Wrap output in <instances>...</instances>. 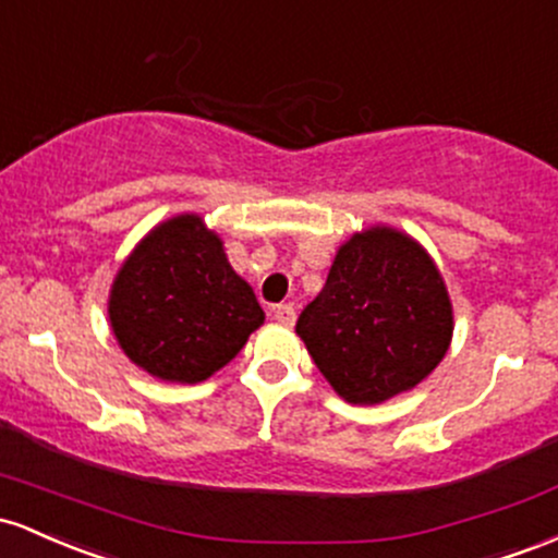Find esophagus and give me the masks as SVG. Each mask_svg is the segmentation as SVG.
<instances>
[{
    "mask_svg": "<svg viewBox=\"0 0 558 558\" xmlns=\"http://www.w3.org/2000/svg\"><path fill=\"white\" fill-rule=\"evenodd\" d=\"M274 318H277L279 324H284V327H292V324H295V308H292V305H277V308H274Z\"/></svg>",
    "mask_w": 558,
    "mask_h": 558,
    "instance_id": "esophagus-1",
    "label": "esophagus"
}]
</instances>
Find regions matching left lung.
<instances>
[{
  "label": "left lung",
  "instance_id": "left-lung-1",
  "mask_svg": "<svg viewBox=\"0 0 558 558\" xmlns=\"http://www.w3.org/2000/svg\"><path fill=\"white\" fill-rule=\"evenodd\" d=\"M295 331L337 396L377 405L414 390L446 359L453 303L427 250L377 223L342 242Z\"/></svg>",
  "mask_w": 558,
  "mask_h": 558
}]
</instances>
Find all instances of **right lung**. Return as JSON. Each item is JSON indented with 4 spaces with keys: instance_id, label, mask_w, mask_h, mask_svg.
Listing matches in <instances>:
<instances>
[{
    "instance_id": "right-lung-1",
    "label": "right lung",
    "mask_w": 558,
    "mask_h": 558,
    "mask_svg": "<svg viewBox=\"0 0 558 558\" xmlns=\"http://www.w3.org/2000/svg\"><path fill=\"white\" fill-rule=\"evenodd\" d=\"M110 329L149 377L197 385L245 348L266 313L199 213H179L136 242L108 298Z\"/></svg>"
}]
</instances>
